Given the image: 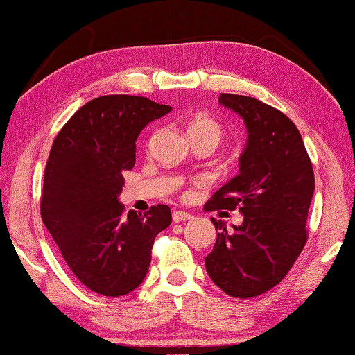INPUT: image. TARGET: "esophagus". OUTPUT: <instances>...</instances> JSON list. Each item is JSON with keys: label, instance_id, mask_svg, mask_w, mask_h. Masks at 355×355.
Returning a JSON list of instances; mask_svg holds the SVG:
<instances>
[{"label": "esophagus", "instance_id": "34e87169", "mask_svg": "<svg viewBox=\"0 0 355 355\" xmlns=\"http://www.w3.org/2000/svg\"><path fill=\"white\" fill-rule=\"evenodd\" d=\"M172 219H173V222H184V220L192 219V216H191V213L180 211V209H177V211L172 213Z\"/></svg>", "mask_w": 355, "mask_h": 355}]
</instances>
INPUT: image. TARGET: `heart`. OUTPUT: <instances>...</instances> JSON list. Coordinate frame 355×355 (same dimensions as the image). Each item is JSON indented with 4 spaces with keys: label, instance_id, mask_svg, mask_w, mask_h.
Segmentation results:
<instances>
[{
    "label": "heart",
    "instance_id": "1",
    "mask_svg": "<svg viewBox=\"0 0 355 355\" xmlns=\"http://www.w3.org/2000/svg\"><path fill=\"white\" fill-rule=\"evenodd\" d=\"M189 133L192 137H208V139H213L216 144H219L224 137V128L216 119L200 116L192 120Z\"/></svg>",
    "mask_w": 355,
    "mask_h": 355
}]
</instances>
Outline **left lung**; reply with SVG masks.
<instances>
[{"instance_id": "left-lung-1", "label": "left lung", "mask_w": 355, "mask_h": 355, "mask_svg": "<svg viewBox=\"0 0 355 355\" xmlns=\"http://www.w3.org/2000/svg\"><path fill=\"white\" fill-rule=\"evenodd\" d=\"M219 103L244 119L248 147L238 175L203 209H239L244 222L227 230L211 218L219 233L205 266L228 296L249 299L282 282L307 243L313 166L296 125L282 111L235 94H220Z\"/></svg>"}]
</instances>
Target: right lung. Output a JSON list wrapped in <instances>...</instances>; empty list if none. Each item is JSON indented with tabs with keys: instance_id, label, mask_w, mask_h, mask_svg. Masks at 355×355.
I'll return each instance as SVG.
<instances>
[{
	"instance_id": "1",
	"label": "right lung",
	"mask_w": 355,
	"mask_h": 355,
	"mask_svg": "<svg viewBox=\"0 0 355 355\" xmlns=\"http://www.w3.org/2000/svg\"><path fill=\"white\" fill-rule=\"evenodd\" d=\"M172 107L135 95H103L59 131L45 166L40 216L67 266L94 293L119 297L142 284L167 205L125 211L117 196L136 163V139Z\"/></svg>"
}]
</instances>
